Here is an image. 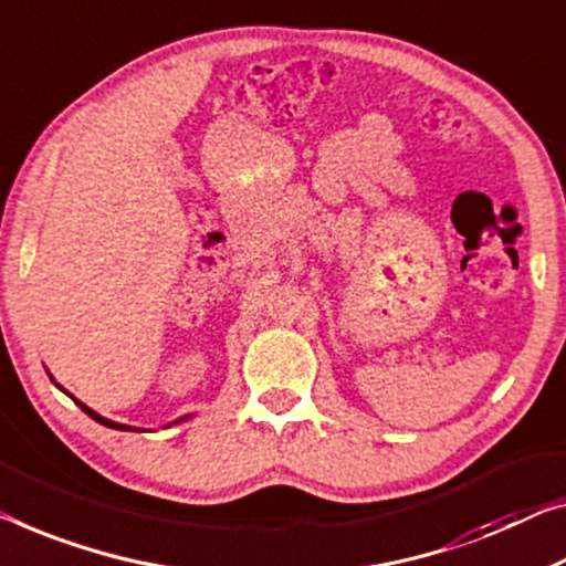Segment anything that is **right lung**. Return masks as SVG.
<instances>
[{
	"instance_id": "right-lung-1",
	"label": "right lung",
	"mask_w": 566,
	"mask_h": 566,
	"mask_svg": "<svg viewBox=\"0 0 566 566\" xmlns=\"http://www.w3.org/2000/svg\"><path fill=\"white\" fill-rule=\"evenodd\" d=\"M65 391V389H63ZM67 394V391H65ZM67 396H71V394H67ZM75 403H78V407L83 409V411H86V415L91 417V419H96L98 421V424H104V427H112V429H124V432H126V429H129V432H139V429H134V427H126V424H116V421H112V419H104V417H101V415H96V411L94 409H88L86 407V403H83V401H78V399H73ZM177 421H182V419H177Z\"/></svg>"
}]
</instances>
